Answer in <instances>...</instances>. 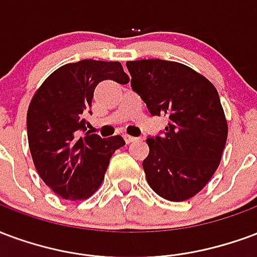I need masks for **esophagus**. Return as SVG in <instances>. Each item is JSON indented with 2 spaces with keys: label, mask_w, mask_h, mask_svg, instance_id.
<instances>
[{
  "label": "esophagus",
  "mask_w": 257,
  "mask_h": 257,
  "mask_svg": "<svg viewBox=\"0 0 257 257\" xmlns=\"http://www.w3.org/2000/svg\"><path fill=\"white\" fill-rule=\"evenodd\" d=\"M137 138L136 137H131V136H124V141H126V144H131V142L136 141Z\"/></svg>",
  "instance_id": "obj_1"
}]
</instances>
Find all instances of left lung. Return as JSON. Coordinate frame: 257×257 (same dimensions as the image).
<instances>
[{
    "mask_svg": "<svg viewBox=\"0 0 257 257\" xmlns=\"http://www.w3.org/2000/svg\"><path fill=\"white\" fill-rule=\"evenodd\" d=\"M131 87L153 116H166L162 137H151L142 162L160 197L185 201L201 192L219 167L227 120L218 90L190 67L160 59L127 61Z\"/></svg>",
    "mask_w": 257,
    "mask_h": 257,
    "instance_id": "1",
    "label": "left lung"
}]
</instances>
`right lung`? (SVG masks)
Returning a JSON list of instances; mask_svg holds the SVG:
<instances>
[{
  "instance_id": "right-lung-1",
  "label": "right lung",
  "mask_w": 257,
  "mask_h": 257,
  "mask_svg": "<svg viewBox=\"0 0 257 257\" xmlns=\"http://www.w3.org/2000/svg\"><path fill=\"white\" fill-rule=\"evenodd\" d=\"M128 83L119 61L82 60L57 68L34 93L27 110V137L39 177L64 200H86L105 177L109 159L126 142L86 131L95 86L102 80Z\"/></svg>"
}]
</instances>
